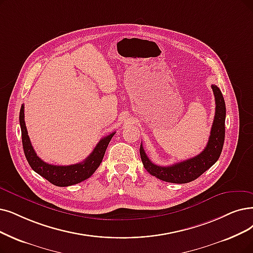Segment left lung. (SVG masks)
Instances as JSON below:
<instances>
[{
	"instance_id": "8db88e82",
	"label": "left lung",
	"mask_w": 253,
	"mask_h": 253,
	"mask_svg": "<svg viewBox=\"0 0 253 253\" xmlns=\"http://www.w3.org/2000/svg\"><path fill=\"white\" fill-rule=\"evenodd\" d=\"M215 95V117L211 126V135L206 148L193 158L185 160L171 166H159L151 162L146 156L142 144L140 145V156L144 168L151 175L167 183L187 184L196 179L213 166L219 159L224 144L226 108L221 90L211 85Z\"/></svg>"
}]
</instances>
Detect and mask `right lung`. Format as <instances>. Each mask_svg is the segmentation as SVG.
Segmentation results:
<instances>
[{
	"instance_id": "right-lung-1",
	"label": "right lung",
	"mask_w": 253,
	"mask_h": 253,
	"mask_svg": "<svg viewBox=\"0 0 253 253\" xmlns=\"http://www.w3.org/2000/svg\"><path fill=\"white\" fill-rule=\"evenodd\" d=\"M24 108L25 107L23 105L21 108V112H19V125H21L22 129L24 153L29 165L31 166V168L36 173L47 179L50 184L58 187H67L79 184L81 181L89 178L94 173V171L98 168L100 163H102L106 149L111 139L115 135V132L100 139L92 153L83 162H81V163L67 166L52 165L45 163L35 153V150L31 144V141H30V138L28 136V130L25 124Z\"/></svg>"
}]
</instances>
